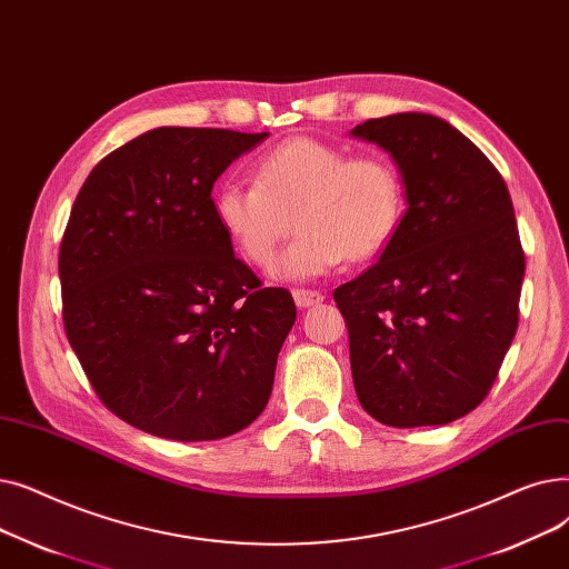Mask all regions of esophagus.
<instances>
[{
    "mask_svg": "<svg viewBox=\"0 0 569 569\" xmlns=\"http://www.w3.org/2000/svg\"><path fill=\"white\" fill-rule=\"evenodd\" d=\"M291 296L299 308H310V306H317L323 301V293H319L315 289H293Z\"/></svg>",
    "mask_w": 569,
    "mask_h": 569,
    "instance_id": "obj_1",
    "label": "esophagus"
}]
</instances>
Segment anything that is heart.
Masks as SVG:
<instances>
[{
	"label": "heart",
	"instance_id": "1",
	"mask_svg": "<svg viewBox=\"0 0 569 569\" xmlns=\"http://www.w3.org/2000/svg\"><path fill=\"white\" fill-rule=\"evenodd\" d=\"M405 212V184L385 152L349 154L315 137H291L268 148L254 182H224L214 214L236 250L257 268L273 263L282 240L301 233L282 254L278 273L306 280L336 270L349 257L385 252Z\"/></svg>",
	"mask_w": 569,
	"mask_h": 569
}]
</instances>
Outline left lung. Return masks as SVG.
<instances>
[{"mask_svg": "<svg viewBox=\"0 0 569 569\" xmlns=\"http://www.w3.org/2000/svg\"><path fill=\"white\" fill-rule=\"evenodd\" d=\"M351 133L393 154L408 197L380 261L333 291L359 402L396 428L451 423L489 396L519 327L526 254L507 184L436 116Z\"/></svg>", "mask_w": 569, "mask_h": 569, "instance_id": "8db88e82", "label": "left lung"}]
</instances>
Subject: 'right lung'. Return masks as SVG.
Returning <instances> with one entry per match:
<instances>
[{"instance_id": "add662e5", "label": "right lung", "mask_w": 569, "mask_h": 569, "mask_svg": "<svg viewBox=\"0 0 569 569\" xmlns=\"http://www.w3.org/2000/svg\"><path fill=\"white\" fill-rule=\"evenodd\" d=\"M266 137L146 131L106 154L73 201L58 261L64 331L99 400L150 436H233L273 391L296 306L236 259L210 197Z\"/></svg>"}]
</instances>
